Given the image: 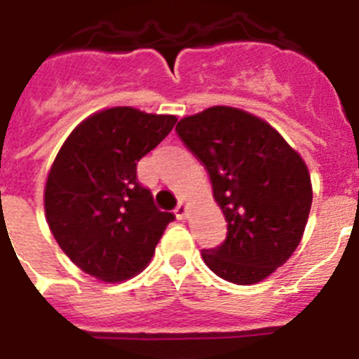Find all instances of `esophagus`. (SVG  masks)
<instances>
[{
	"label": "esophagus",
	"instance_id": "34e87169",
	"mask_svg": "<svg viewBox=\"0 0 359 359\" xmlns=\"http://www.w3.org/2000/svg\"><path fill=\"white\" fill-rule=\"evenodd\" d=\"M187 212H189V208H187V205L183 201L177 203V207L174 208V214H176L177 219H183L187 215Z\"/></svg>",
	"mask_w": 359,
	"mask_h": 359
}]
</instances>
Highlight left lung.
Masks as SVG:
<instances>
[{"label": "left lung", "mask_w": 359, "mask_h": 359, "mask_svg": "<svg viewBox=\"0 0 359 359\" xmlns=\"http://www.w3.org/2000/svg\"><path fill=\"white\" fill-rule=\"evenodd\" d=\"M177 136L203 161L228 223L224 243L203 250L217 277L255 284L293 255L309 217L306 163L268 122L215 106L182 118Z\"/></svg>", "instance_id": "left-lung-1"}]
</instances>
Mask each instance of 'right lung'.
I'll return each mask as SVG.
<instances>
[{
  "instance_id": "right-lung-1",
  "label": "right lung",
  "mask_w": 359,
  "mask_h": 359,
  "mask_svg": "<svg viewBox=\"0 0 359 359\" xmlns=\"http://www.w3.org/2000/svg\"><path fill=\"white\" fill-rule=\"evenodd\" d=\"M176 116L111 107L79 123L50 169L44 212L62 252L104 282L135 277L174 214L154 205L136 165L172 131Z\"/></svg>"
}]
</instances>
